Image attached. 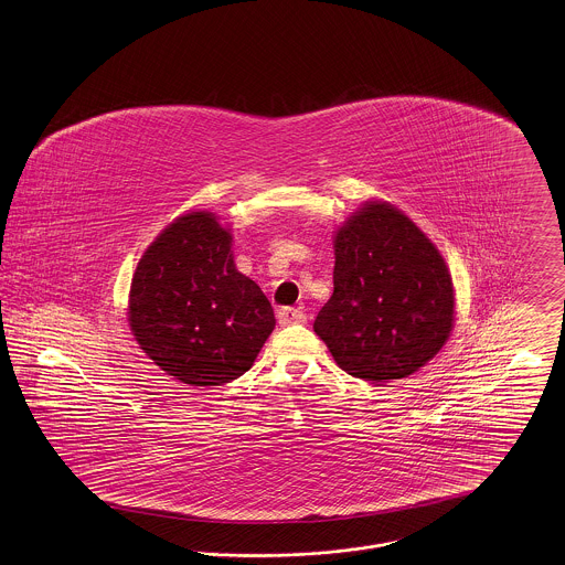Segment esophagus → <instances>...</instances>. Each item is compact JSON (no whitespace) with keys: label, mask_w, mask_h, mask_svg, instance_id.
<instances>
[{"label":"esophagus","mask_w":565,"mask_h":565,"mask_svg":"<svg viewBox=\"0 0 565 565\" xmlns=\"http://www.w3.org/2000/svg\"><path fill=\"white\" fill-rule=\"evenodd\" d=\"M277 322L281 327H295V324H305L307 316L300 309H292V307H284L277 311Z\"/></svg>","instance_id":"1"}]
</instances>
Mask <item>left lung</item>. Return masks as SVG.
Instances as JSON below:
<instances>
[{
	"label": "left lung",
	"instance_id": "left-lung-1",
	"mask_svg": "<svg viewBox=\"0 0 565 565\" xmlns=\"http://www.w3.org/2000/svg\"><path fill=\"white\" fill-rule=\"evenodd\" d=\"M332 297L313 331L334 363L371 384L412 375L455 329L457 299L437 245L401 209L366 200L332 234Z\"/></svg>",
	"mask_w": 565,
	"mask_h": 565
}]
</instances>
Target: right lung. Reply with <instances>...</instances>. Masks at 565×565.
<instances>
[{"label": "right lung", "mask_w": 565, "mask_h": 565, "mask_svg": "<svg viewBox=\"0 0 565 565\" xmlns=\"http://www.w3.org/2000/svg\"><path fill=\"white\" fill-rule=\"evenodd\" d=\"M126 313L147 359L200 388L249 371L275 329L260 286L236 270L233 228L202 209L172 220L145 249Z\"/></svg>", "instance_id": "1"}]
</instances>
